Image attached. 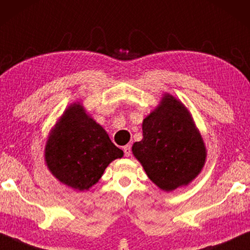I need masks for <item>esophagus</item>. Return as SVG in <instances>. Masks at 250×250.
<instances>
[{
  "mask_svg": "<svg viewBox=\"0 0 250 250\" xmlns=\"http://www.w3.org/2000/svg\"><path fill=\"white\" fill-rule=\"evenodd\" d=\"M124 151H125V155L126 157H129L130 155H131V147L129 146V145H126V146L124 147Z\"/></svg>",
  "mask_w": 250,
  "mask_h": 250,
  "instance_id": "obj_1",
  "label": "esophagus"
}]
</instances>
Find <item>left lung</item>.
Segmentation results:
<instances>
[{"label":"left lung","mask_w":250,"mask_h":250,"mask_svg":"<svg viewBox=\"0 0 250 250\" xmlns=\"http://www.w3.org/2000/svg\"><path fill=\"white\" fill-rule=\"evenodd\" d=\"M132 154L152 183L170 192L201 173L207 149L183 103L164 94L159 105L144 119L143 140L133 144Z\"/></svg>","instance_id":"obj_1"}]
</instances>
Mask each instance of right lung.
<instances>
[{
	"mask_svg": "<svg viewBox=\"0 0 250 250\" xmlns=\"http://www.w3.org/2000/svg\"><path fill=\"white\" fill-rule=\"evenodd\" d=\"M122 156L124 151L78 102L65 110L44 148V162L50 173L78 191H87L98 183L109 164Z\"/></svg>",
	"mask_w": 250,
	"mask_h": 250,
	"instance_id": "1",
	"label": "right lung"
}]
</instances>
